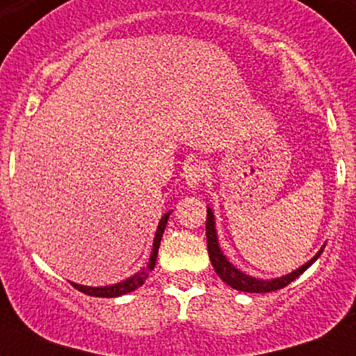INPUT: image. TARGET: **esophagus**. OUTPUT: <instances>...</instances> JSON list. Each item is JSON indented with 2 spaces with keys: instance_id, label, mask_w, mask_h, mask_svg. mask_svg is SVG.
<instances>
[{
  "instance_id": "esophagus-1",
  "label": "esophagus",
  "mask_w": 356,
  "mask_h": 356,
  "mask_svg": "<svg viewBox=\"0 0 356 356\" xmlns=\"http://www.w3.org/2000/svg\"><path fill=\"white\" fill-rule=\"evenodd\" d=\"M205 166L201 164V162H192L188 166L184 168V183L188 186L190 190H197L205 181Z\"/></svg>"
}]
</instances>
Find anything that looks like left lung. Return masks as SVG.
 <instances>
[{
	"label": "left lung",
	"instance_id": "1",
	"mask_svg": "<svg viewBox=\"0 0 356 356\" xmlns=\"http://www.w3.org/2000/svg\"><path fill=\"white\" fill-rule=\"evenodd\" d=\"M207 248H209V257H211L212 268L216 270L218 277L222 279L223 282H227L229 286L234 288V290H240V292H251V293H266V292H275V290H281V288L288 286L290 282L296 281L301 273H303L307 268H309L312 262H314L321 253H323V248L316 253L314 259H310L307 264H303L301 268H298L292 273H288L284 277H279V279H271V281H260V279H254V277H249L245 273H242L240 270H236L227 259L225 254L222 253L220 249V243H218L216 236V225H214V214L207 207Z\"/></svg>",
	"mask_w": 356,
	"mask_h": 356
}]
</instances>
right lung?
I'll return each mask as SVG.
<instances>
[{
  "mask_svg": "<svg viewBox=\"0 0 356 356\" xmlns=\"http://www.w3.org/2000/svg\"><path fill=\"white\" fill-rule=\"evenodd\" d=\"M168 218H170V212L164 214V216L161 218V222H159L155 240H153V251H151L149 262H147V266H145L144 270H140L138 273H134L133 277H129V279H125V281L122 282H116V284H111V286H83V284H75V282H72V286L77 288L79 292L86 293V296H94V298H118V296L133 292V290H136L138 286H142L145 282V279L149 277V271L155 268L156 253H159L162 233H164V229H166Z\"/></svg>",
  "mask_w": 356,
  "mask_h": 356,
  "instance_id": "obj_1",
  "label": "right lung"
}]
</instances>
